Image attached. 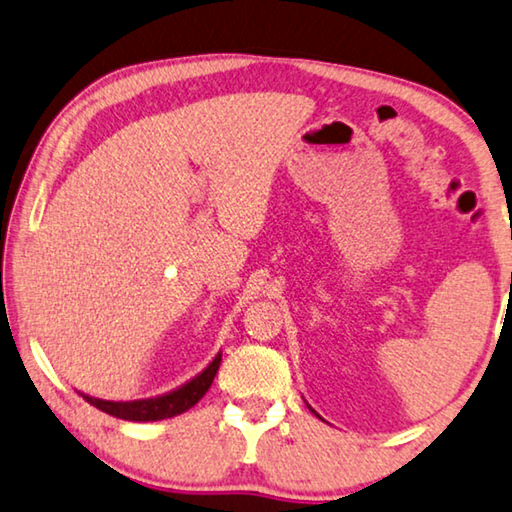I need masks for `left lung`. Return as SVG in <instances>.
Returning <instances> with one entry per match:
<instances>
[{
	"mask_svg": "<svg viewBox=\"0 0 512 512\" xmlns=\"http://www.w3.org/2000/svg\"><path fill=\"white\" fill-rule=\"evenodd\" d=\"M307 408H310V405H307ZM310 410H312V408H310ZM312 412H314V410H312ZM314 415H316V412H314Z\"/></svg>",
	"mask_w": 512,
	"mask_h": 512,
	"instance_id": "8db88e82",
	"label": "left lung"
}]
</instances>
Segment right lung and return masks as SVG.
<instances>
[{"instance_id":"add662e5","label":"right lung","mask_w":512,"mask_h":512,"mask_svg":"<svg viewBox=\"0 0 512 512\" xmlns=\"http://www.w3.org/2000/svg\"><path fill=\"white\" fill-rule=\"evenodd\" d=\"M221 355L216 353V358L202 369L198 376L186 380L184 385L170 389L166 394L150 396V399H136V401H104L95 399V396H88L79 392L84 399L95 405L97 410L107 412L111 417L127 419V421H159V419H170L175 415H182L189 408H193L202 396L207 394V389L212 387L214 376L218 371V364H221Z\"/></svg>"}]
</instances>
